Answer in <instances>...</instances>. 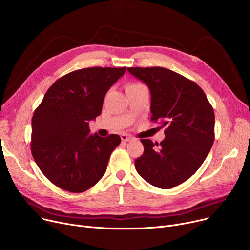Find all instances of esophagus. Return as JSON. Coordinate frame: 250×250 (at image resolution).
I'll list each match as a JSON object with an SVG mask.
<instances>
[{
	"instance_id": "esophagus-1",
	"label": "esophagus",
	"mask_w": 250,
	"mask_h": 250,
	"mask_svg": "<svg viewBox=\"0 0 250 250\" xmlns=\"http://www.w3.org/2000/svg\"><path fill=\"white\" fill-rule=\"evenodd\" d=\"M121 138H122V141H123V142H128V141H130V140H133V137L127 135V134H123V135L121 136Z\"/></svg>"
}]
</instances>
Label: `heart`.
<instances>
[{"mask_svg":"<svg viewBox=\"0 0 250 250\" xmlns=\"http://www.w3.org/2000/svg\"><path fill=\"white\" fill-rule=\"evenodd\" d=\"M144 85L140 84V83H129L127 84L126 86V90H129V89H136V88H140V87H143Z\"/></svg>","mask_w":250,"mask_h":250,"instance_id":"obj_1","label":"heart"}]
</instances>
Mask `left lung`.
Returning a JSON list of instances; mask_svg holds the SVG:
<instances>
[{"mask_svg":"<svg viewBox=\"0 0 250 250\" xmlns=\"http://www.w3.org/2000/svg\"><path fill=\"white\" fill-rule=\"evenodd\" d=\"M151 93V121L166 126L165 139H142L144 153L136 159L138 173L150 185L171 188L198 170L215 140V113L202 88L171 70L127 68Z\"/></svg>","mask_w":250,"mask_h":250,"instance_id":"left-lung-1","label":"left lung"}]
</instances>
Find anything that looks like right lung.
<instances>
[{
	"label": "right lung",
	"instance_id": "right-lung-1",
	"mask_svg": "<svg viewBox=\"0 0 250 250\" xmlns=\"http://www.w3.org/2000/svg\"><path fill=\"white\" fill-rule=\"evenodd\" d=\"M126 71L92 67L71 72L52 84L32 116L31 153L44 176L58 188L83 192L106 171L121 138L90 135L106 92Z\"/></svg>",
	"mask_w": 250,
	"mask_h": 250
}]
</instances>
